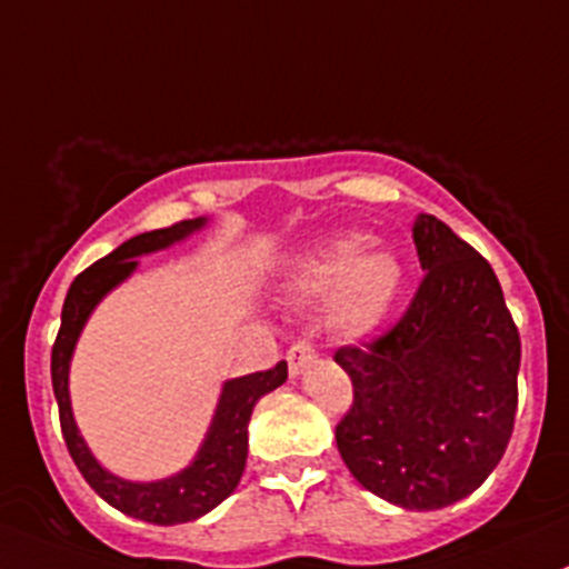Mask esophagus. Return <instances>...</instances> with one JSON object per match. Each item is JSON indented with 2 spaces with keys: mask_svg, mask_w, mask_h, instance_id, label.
I'll list each match as a JSON object with an SVG mask.
<instances>
[{
  "mask_svg": "<svg viewBox=\"0 0 569 569\" xmlns=\"http://www.w3.org/2000/svg\"><path fill=\"white\" fill-rule=\"evenodd\" d=\"M313 358H317V352H313V347L308 341H297L295 347L286 352V360H289V371L291 377H300L302 371L308 369V366L313 363Z\"/></svg>",
  "mask_w": 569,
  "mask_h": 569,
  "instance_id": "1",
  "label": "esophagus"
}]
</instances>
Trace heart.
<instances>
[{
	"label": "heart",
	"instance_id": "obj_1",
	"mask_svg": "<svg viewBox=\"0 0 569 569\" xmlns=\"http://www.w3.org/2000/svg\"><path fill=\"white\" fill-rule=\"evenodd\" d=\"M405 286V263L393 250H366V237L347 233L308 252L291 267L286 291L308 302L330 297V325L343 338H366L386 321Z\"/></svg>",
	"mask_w": 569,
	"mask_h": 569
}]
</instances>
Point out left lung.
<instances>
[{
	"mask_svg": "<svg viewBox=\"0 0 569 569\" xmlns=\"http://www.w3.org/2000/svg\"><path fill=\"white\" fill-rule=\"evenodd\" d=\"M423 274L391 332L343 347L355 388L336 427L349 473L412 512L468 498L507 451L518 410L520 336L490 263L446 222L412 226Z\"/></svg>",
	"mask_w": 569,
	"mask_h": 569,
	"instance_id": "obj_1",
	"label": "left lung"
}]
</instances>
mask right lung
I'll return each mask as SVG.
<instances>
[{"label": "right lung", "mask_w": 569, "mask_h": 569, "mask_svg": "<svg viewBox=\"0 0 569 569\" xmlns=\"http://www.w3.org/2000/svg\"><path fill=\"white\" fill-rule=\"evenodd\" d=\"M206 226H209V217H198V220H183L170 228L140 233V237L114 248L101 261H96L93 267L84 269L82 274H77V280L68 289L60 332H57L54 349H51V386H54V399L60 407L62 438H66L68 455L77 462L79 473L109 507L129 515V518L157 526H176L203 518L206 512H211L217 503H222L237 490L244 473V462H248V423L252 407L258 405L261 396L283 386L286 377H289V366H286V360H280L269 371H256V375L222 382L214 416L206 429L203 443L198 446V455L178 473L153 481L123 479L96 460L90 446L84 443L82 432H79L77 418H73L68 375H71L73 349H77L90 313L99 308V302L109 291L118 289L123 280H129L137 272L140 256L173 248L192 233L203 231Z\"/></svg>", "instance_id": "right-lung-1"}]
</instances>
